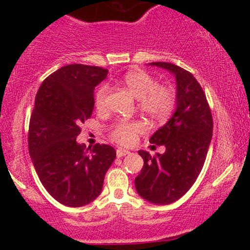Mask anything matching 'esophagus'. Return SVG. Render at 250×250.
Masks as SVG:
<instances>
[{
	"mask_svg": "<svg viewBox=\"0 0 250 250\" xmlns=\"http://www.w3.org/2000/svg\"><path fill=\"white\" fill-rule=\"evenodd\" d=\"M129 151L125 150V149H122V148H119L116 150V155L117 157H122V156H125V155H128Z\"/></svg>",
	"mask_w": 250,
	"mask_h": 250,
	"instance_id": "1",
	"label": "esophagus"
}]
</instances>
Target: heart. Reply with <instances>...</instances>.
Returning a JSON list of instances; mask_svg holds the SVG:
<instances>
[{
    "instance_id": "obj_1",
    "label": "heart",
    "mask_w": 250,
    "mask_h": 250,
    "mask_svg": "<svg viewBox=\"0 0 250 250\" xmlns=\"http://www.w3.org/2000/svg\"><path fill=\"white\" fill-rule=\"evenodd\" d=\"M123 84L133 95L139 99V110L153 122H166L173 115L176 108L177 95L174 87L157 84L156 79L148 71L134 69L123 77ZM108 87L102 85L95 94V107L102 111L108 105ZM143 125L139 121L121 120L111 129V139L122 146L131 145Z\"/></svg>"
}]
</instances>
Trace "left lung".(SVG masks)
Here are the masks:
<instances>
[{
    "instance_id": "1",
    "label": "left lung",
    "mask_w": 250,
    "mask_h": 250,
    "mask_svg": "<svg viewBox=\"0 0 250 250\" xmlns=\"http://www.w3.org/2000/svg\"><path fill=\"white\" fill-rule=\"evenodd\" d=\"M149 64L165 68L176 77V111L149 140L165 146V153L151 156L146 150L139 151L145 163L135 179V187L149 202L169 205L187 193L202 170L213 136V116L193 74L173 63Z\"/></svg>"
}]
</instances>
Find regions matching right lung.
Wrapping results in <instances>:
<instances>
[{
    "label": "right lung",
    "mask_w": 250,
    "mask_h": 250,
    "mask_svg": "<svg viewBox=\"0 0 250 250\" xmlns=\"http://www.w3.org/2000/svg\"><path fill=\"white\" fill-rule=\"evenodd\" d=\"M108 70L68 64L50 74L37 91L30 116L28 147L43 187L68 207H81L101 193L116 157L115 149L76 142L81 125L94 110V90Z\"/></svg>",
    "instance_id": "add662e5"
}]
</instances>
